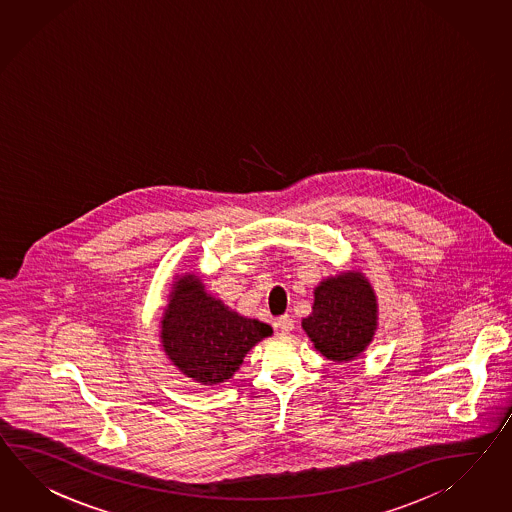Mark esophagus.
Masks as SVG:
<instances>
[{"instance_id":"obj_1","label":"esophagus","mask_w":512,"mask_h":512,"mask_svg":"<svg viewBox=\"0 0 512 512\" xmlns=\"http://www.w3.org/2000/svg\"><path fill=\"white\" fill-rule=\"evenodd\" d=\"M275 327H277L279 331H283V333H290V331L294 329V320H292L288 314H283V316H279V318L275 320Z\"/></svg>"}]
</instances>
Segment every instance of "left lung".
<instances>
[{"label": "left lung", "mask_w": 512, "mask_h": 512, "mask_svg": "<svg viewBox=\"0 0 512 512\" xmlns=\"http://www.w3.org/2000/svg\"><path fill=\"white\" fill-rule=\"evenodd\" d=\"M372 288L359 272L331 277L314 290L303 329L327 359L348 362L372 342L377 318Z\"/></svg>", "instance_id": "obj_1"}]
</instances>
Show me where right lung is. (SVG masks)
<instances>
[{
    "instance_id": "obj_1",
    "label": "right lung",
    "mask_w": 512,
    "mask_h": 512,
    "mask_svg": "<svg viewBox=\"0 0 512 512\" xmlns=\"http://www.w3.org/2000/svg\"><path fill=\"white\" fill-rule=\"evenodd\" d=\"M272 327L229 311L211 298L194 275L181 277L164 312V351L170 361L201 385L231 379L242 359Z\"/></svg>"
}]
</instances>
